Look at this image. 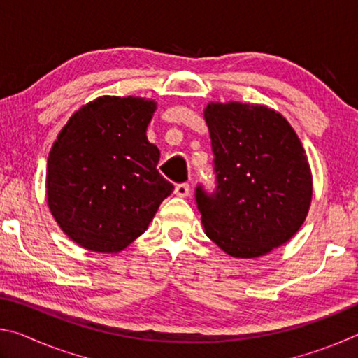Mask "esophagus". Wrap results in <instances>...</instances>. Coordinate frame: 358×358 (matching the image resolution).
Listing matches in <instances>:
<instances>
[{
    "instance_id": "esophagus-1",
    "label": "esophagus",
    "mask_w": 358,
    "mask_h": 358,
    "mask_svg": "<svg viewBox=\"0 0 358 358\" xmlns=\"http://www.w3.org/2000/svg\"><path fill=\"white\" fill-rule=\"evenodd\" d=\"M175 194H177V196H180V197H189L191 186L187 183H180V185L175 186Z\"/></svg>"
}]
</instances>
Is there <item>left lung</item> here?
Masks as SVG:
<instances>
[{
    "mask_svg": "<svg viewBox=\"0 0 358 358\" xmlns=\"http://www.w3.org/2000/svg\"><path fill=\"white\" fill-rule=\"evenodd\" d=\"M216 189L196 187L205 234L229 256H265L286 243L310 210L308 157L289 121L265 106L211 102L205 108Z\"/></svg>",
    "mask_w": 358,
    "mask_h": 358,
    "instance_id": "obj_1",
    "label": "left lung"
}]
</instances>
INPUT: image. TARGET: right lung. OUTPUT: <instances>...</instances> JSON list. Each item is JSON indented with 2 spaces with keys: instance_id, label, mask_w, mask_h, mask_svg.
I'll list each match as a JSON object with an SVG mask.
<instances>
[{
  "instance_id": "obj_1",
  "label": "right lung",
  "mask_w": 358,
  "mask_h": 358,
  "mask_svg": "<svg viewBox=\"0 0 358 358\" xmlns=\"http://www.w3.org/2000/svg\"><path fill=\"white\" fill-rule=\"evenodd\" d=\"M156 102L102 96L72 115L47 161V202L68 237L118 252L147 230L173 185L147 138Z\"/></svg>"
}]
</instances>
